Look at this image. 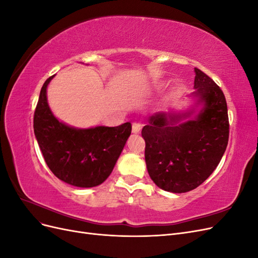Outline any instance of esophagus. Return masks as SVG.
Here are the masks:
<instances>
[{"label":"esophagus","mask_w":258,"mask_h":258,"mask_svg":"<svg viewBox=\"0 0 258 258\" xmlns=\"http://www.w3.org/2000/svg\"><path fill=\"white\" fill-rule=\"evenodd\" d=\"M141 128H142V124L140 122L132 123V132H134V134H139V132L141 131Z\"/></svg>","instance_id":"34e87169"}]
</instances>
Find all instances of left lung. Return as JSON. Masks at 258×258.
<instances>
[{"label":"left lung","mask_w":258,"mask_h":258,"mask_svg":"<svg viewBox=\"0 0 258 258\" xmlns=\"http://www.w3.org/2000/svg\"><path fill=\"white\" fill-rule=\"evenodd\" d=\"M191 110L159 112L142 129L153 182L175 194L196 188L212 174L228 144L227 103L212 79L195 68ZM197 114L194 117L191 115Z\"/></svg>","instance_id":"obj_1"}]
</instances>
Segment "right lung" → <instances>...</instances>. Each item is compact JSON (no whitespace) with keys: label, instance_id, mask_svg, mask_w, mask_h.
<instances>
[{"label":"right lung","instance_id":"obj_1","mask_svg":"<svg viewBox=\"0 0 258 258\" xmlns=\"http://www.w3.org/2000/svg\"><path fill=\"white\" fill-rule=\"evenodd\" d=\"M43 85L34 112L33 128L38 146L51 172L76 187H95L110 176L131 135V123L117 127L75 128L60 121L50 110Z\"/></svg>","mask_w":258,"mask_h":258}]
</instances>
